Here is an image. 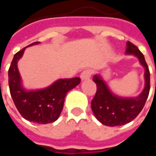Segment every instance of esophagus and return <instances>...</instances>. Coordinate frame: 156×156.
<instances>
[{
    "label": "esophagus",
    "mask_w": 156,
    "mask_h": 156,
    "mask_svg": "<svg viewBox=\"0 0 156 156\" xmlns=\"http://www.w3.org/2000/svg\"><path fill=\"white\" fill-rule=\"evenodd\" d=\"M91 71L90 70H84V71H83L81 73V74H80V78H81L82 80L83 81V80H86V79H88V78H90V76H91Z\"/></svg>",
    "instance_id": "1"
}]
</instances>
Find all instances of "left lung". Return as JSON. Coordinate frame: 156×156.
Returning a JSON list of instances; mask_svg holds the SVG:
<instances>
[{
	"instance_id": "obj_1",
	"label": "left lung",
	"mask_w": 156,
	"mask_h": 156,
	"mask_svg": "<svg viewBox=\"0 0 156 156\" xmlns=\"http://www.w3.org/2000/svg\"><path fill=\"white\" fill-rule=\"evenodd\" d=\"M125 54L137 58L144 68V89L136 97L119 96L111 91L101 75L95 74L93 80L97 85V92L91 102V108L95 118L106 126H120L135 119L144 107L150 92V71L144 55L129 41L126 42Z\"/></svg>"
}]
</instances>
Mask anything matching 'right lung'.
<instances>
[{
    "mask_svg": "<svg viewBox=\"0 0 156 156\" xmlns=\"http://www.w3.org/2000/svg\"><path fill=\"white\" fill-rule=\"evenodd\" d=\"M39 43L36 41L27 48ZM27 48L14 55L9 68L10 93L17 110L25 119L37 124L52 123L61 115L68 92L80 83V78H59L48 87L38 89L24 88L17 63Z\"/></svg>",
    "mask_w": 156,
    "mask_h": 156,
    "instance_id": "add662e5",
    "label": "right lung"
}]
</instances>
